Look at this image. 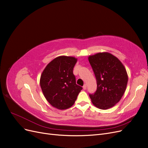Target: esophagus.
<instances>
[{
  "mask_svg": "<svg viewBox=\"0 0 148 148\" xmlns=\"http://www.w3.org/2000/svg\"><path fill=\"white\" fill-rule=\"evenodd\" d=\"M86 84H84L83 85V89H84V90H85V89H86Z\"/></svg>",
  "mask_w": 148,
  "mask_h": 148,
  "instance_id": "1",
  "label": "esophagus"
}]
</instances>
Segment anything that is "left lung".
<instances>
[{"label":"left lung","mask_w":148,"mask_h":148,"mask_svg":"<svg viewBox=\"0 0 148 148\" xmlns=\"http://www.w3.org/2000/svg\"><path fill=\"white\" fill-rule=\"evenodd\" d=\"M97 82L95 93L89 94L92 104L106 110L120 101L125 91L128 75L117 57L108 52L98 53L88 57Z\"/></svg>","instance_id":"1"}]
</instances>
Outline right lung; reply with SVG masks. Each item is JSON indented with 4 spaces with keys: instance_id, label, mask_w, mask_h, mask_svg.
<instances>
[{
    "instance_id": "1",
    "label": "right lung",
    "mask_w": 148,
    "mask_h": 148,
    "mask_svg": "<svg viewBox=\"0 0 148 148\" xmlns=\"http://www.w3.org/2000/svg\"><path fill=\"white\" fill-rule=\"evenodd\" d=\"M77 59L60 56L52 60L42 71L40 85L51 105L64 110L72 106L83 88L76 84L73 70Z\"/></svg>"
}]
</instances>
